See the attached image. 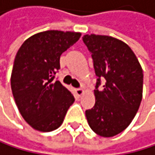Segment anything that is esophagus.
<instances>
[{
	"mask_svg": "<svg viewBox=\"0 0 155 155\" xmlns=\"http://www.w3.org/2000/svg\"><path fill=\"white\" fill-rule=\"evenodd\" d=\"M84 93V90L81 89V88H79V89H76V94H77V96L80 97V96H82Z\"/></svg>",
	"mask_w": 155,
	"mask_h": 155,
	"instance_id": "34e87169",
	"label": "esophagus"
}]
</instances>
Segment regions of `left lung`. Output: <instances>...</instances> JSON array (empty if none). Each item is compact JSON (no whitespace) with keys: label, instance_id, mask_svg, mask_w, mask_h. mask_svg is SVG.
I'll return each mask as SVG.
<instances>
[{"label":"left lung","instance_id":"obj_1","mask_svg":"<svg viewBox=\"0 0 155 155\" xmlns=\"http://www.w3.org/2000/svg\"><path fill=\"white\" fill-rule=\"evenodd\" d=\"M98 78L94 91L96 103L85 112L90 128L103 137H112L131 124L143 96V70L130 46L118 38L84 35ZM105 80L99 91L100 78Z\"/></svg>","mask_w":155,"mask_h":155}]
</instances>
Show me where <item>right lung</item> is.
I'll return each instance as SVG.
<instances>
[{
	"mask_svg": "<svg viewBox=\"0 0 155 155\" xmlns=\"http://www.w3.org/2000/svg\"><path fill=\"white\" fill-rule=\"evenodd\" d=\"M81 33L48 30L28 38L18 51L11 74V90L21 117L38 132L62 124L75 97L58 80L59 58Z\"/></svg>",
	"mask_w": 155,
	"mask_h": 155,
	"instance_id": "obj_1",
	"label": "right lung"
}]
</instances>
